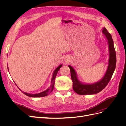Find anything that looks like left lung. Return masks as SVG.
<instances>
[{
  "instance_id": "obj_1",
  "label": "left lung",
  "mask_w": 126,
  "mask_h": 126,
  "mask_svg": "<svg viewBox=\"0 0 126 126\" xmlns=\"http://www.w3.org/2000/svg\"><path fill=\"white\" fill-rule=\"evenodd\" d=\"M102 33L104 34L108 40L109 59L107 70L104 77L101 80L93 84H83L78 80L77 74L74 68L71 66H68L70 69L73 89L76 93L79 94H93L100 92L108 85L115 71L116 64V55L112 37L105 28H103Z\"/></svg>"
}]
</instances>
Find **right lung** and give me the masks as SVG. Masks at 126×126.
<instances>
[{"label": "right lung", "instance_id": "right-lung-1", "mask_svg": "<svg viewBox=\"0 0 126 126\" xmlns=\"http://www.w3.org/2000/svg\"><path fill=\"white\" fill-rule=\"evenodd\" d=\"M62 64H60V66H59L58 67H57L56 69L55 70V71H54V73H53V75H52V77L51 79V85L50 86V87L48 88L46 90L44 91L43 92H41L39 94H28V93H26L25 92H24V91H21L19 88V90H20L22 93L24 94L25 95L29 97H45V96H46L48 94H49L50 93H51L52 92V91L54 89V85H55V78L56 77V75L58 73V72L59 71V70L60 69V68L62 67Z\"/></svg>", "mask_w": 126, "mask_h": 126}]
</instances>
